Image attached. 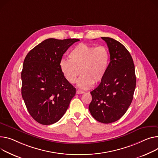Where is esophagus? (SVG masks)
Listing matches in <instances>:
<instances>
[{"mask_svg":"<svg viewBox=\"0 0 158 158\" xmlns=\"http://www.w3.org/2000/svg\"><path fill=\"white\" fill-rule=\"evenodd\" d=\"M76 93L77 94H82V93H84V91H81V90H77Z\"/></svg>","mask_w":158,"mask_h":158,"instance_id":"1","label":"esophagus"}]
</instances>
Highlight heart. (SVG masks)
Returning <instances> with one entry per match:
<instances>
[{
  "instance_id": "1",
  "label": "heart",
  "mask_w": 158,
  "mask_h": 158,
  "mask_svg": "<svg viewBox=\"0 0 158 158\" xmlns=\"http://www.w3.org/2000/svg\"><path fill=\"white\" fill-rule=\"evenodd\" d=\"M69 60L62 59L60 67L63 76L71 84L75 83L79 75L77 86L89 89L100 82L106 76L110 60L108 49L103 46L95 47L88 44L77 45L69 53Z\"/></svg>"
}]
</instances>
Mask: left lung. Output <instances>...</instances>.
<instances>
[{
  "mask_svg": "<svg viewBox=\"0 0 158 158\" xmlns=\"http://www.w3.org/2000/svg\"><path fill=\"white\" fill-rule=\"evenodd\" d=\"M110 52V63L99 86L91 92L89 110L92 116L102 123L118 121L127 111L136 87L132 57L121 43L110 37H102Z\"/></svg>",
  "mask_w": 158,
  "mask_h": 158,
  "instance_id": "8db88e82",
  "label": "left lung"
}]
</instances>
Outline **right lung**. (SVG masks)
<instances>
[{
    "instance_id": "1",
    "label": "right lung",
    "mask_w": 158,
    "mask_h": 158,
    "mask_svg": "<svg viewBox=\"0 0 158 158\" xmlns=\"http://www.w3.org/2000/svg\"><path fill=\"white\" fill-rule=\"evenodd\" d=\"M77 39H48L29 51L22 72V94L34 120L49 125L66 112L76 88L63 76L60 62Z\"/></svg>"
}]
</instances>
